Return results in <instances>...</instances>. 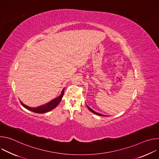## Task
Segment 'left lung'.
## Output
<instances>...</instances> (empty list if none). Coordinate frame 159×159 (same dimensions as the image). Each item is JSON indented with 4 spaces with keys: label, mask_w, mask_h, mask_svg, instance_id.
<instances>
[{
    "label": "left lung",
    "mask_w": 159,
    "mask_h": 159,
    "mask_svg": "<svg viewBox=\"0 0 159 159\" xmlns=\"http://www.w3.org/2000/svg\"><path fill=\"white\" fill-rule=\"evenodd\" d=\"M87 107H88V109L90 111H91V112H94V114H96V115H99V116H104V115H101V114H99V113H98V112H95L94 111H93L91 108H90L89 106H87Z\"/></svg>",
    "instance_id": "obj_1"
}]
</instances>
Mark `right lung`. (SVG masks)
<instances>
[{
  "label": "right lung",
  "mask_w": 159,
  "mask_h": 159,
  "mask_svg": "<svg viewBox=\"0 0 159 159\" xmlns=\"http://www.w3.org/2000/svg\"><path fill=\"white\" fill-rule=\"evenodd\" d=\"M64 90L65 89H63L61 91V94L60 96H58V98L52 100L50 102H49L47 104H45L44 105L40 106L39 107H30L25 104H24L21 101H20V104H22V106L25 107V108H26L27 109L33 111L34 112H36V113H44V112H47L51 110H52L53 109H54L55 107H56L57 106V105L60 103V102L61 101L62 97L63 96L64 94Z\"/></svg>",
  "instance_id": "1"
}]
</instances>
